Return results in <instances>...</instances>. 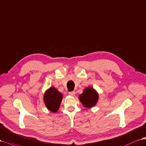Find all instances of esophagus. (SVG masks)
I'll return each instance as SVG.
<instances>
[{
    "mask_svg": "<svg viewBox=\"0 0 146 146\" xmlns=\"http://www.w3.org/2000/svg\"><path fill=\"white\" fill-rule=\"evenodd\" d=\"M75 94H76L75 92H69L68 93V95L70 96H75Z\"/></svg>",
    "mask_w": 146,
    "mask_h": 146,
    "instance_id": "1",
    "label": "esophagus"
}]
</instances>
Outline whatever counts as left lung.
I'll return each mask as SVG.
<instances>
[{
  "label": "left lung",
  "instance_id": "8db88e82",
  "mask_svg": "<svg viewBox=\"0 0 146 146\" xmlns=\"http://www.w3.org/2000/svg\"><path fill=\"white\" fill-rule=\"evenodd\" d=\"M79 100L84 107L90 109L97 104L99 94L95 88L87 87L83 90L82 93L79 95Z\"/></svg>",
  "mask_w": 146,
  "mask_h": 146
}]
</instances>
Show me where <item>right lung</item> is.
<instances>
[{
    "mask_svg": "<svg viewBox=\"0 0 146 146\" xmlns=\"http://www.w3.org/2000/svg\"><path fill=\"white\" fill-rule=\"evenodd\" d=\"M63 95L57 88L51 87L46 90L44 95V101L47 109L52 113L58 111L60 103L62 100Z\"/></svg>",
    "mask_w": 146,
    "mask_h": 146,
    "instance_id": "right-lung-1",
    "label": "right lung"
}]
</instances>
